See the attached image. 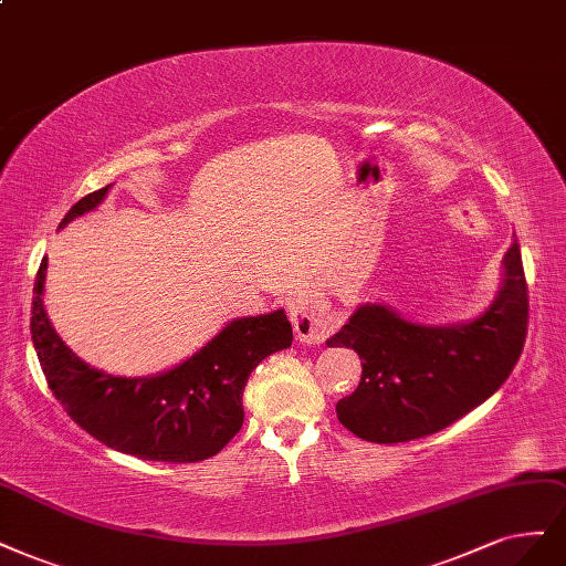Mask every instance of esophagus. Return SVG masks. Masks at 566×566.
Listing matches in <instances>:
<instances>
[{
	"label": "esophagus",
	"instance_id": "obj_1",
	"mask_svg": "<svg viewBox=\"0 0 566 566\" xmlns=\"http://www.w3.org/2000/svg\"><path fill=\"white\" fill-rule=\"evenodd\" d=\"M290 321L295 327V337L302 344H321L337 327V318L329 306L308 295H302L290 304Z\"/></svg>",
	"mask_w": 566,
	"mask_h": 566
}]
</instances>
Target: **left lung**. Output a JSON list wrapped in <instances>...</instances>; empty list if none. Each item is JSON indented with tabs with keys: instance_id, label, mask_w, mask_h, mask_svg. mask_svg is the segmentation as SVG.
Listing matches in <instances>:
<instances>
[{
	"instance_id": "8db88e82",
	"label": "left lung",
	"mask_w": 566,
	"mask_h": 566,
	"mask_svg": "<svg viewBox=\"0 0 566 566\" xmlns=\"http://www.w3.org/2000/svg\"><path fill=\"white\" fill-rule=\"evenodd\" d=\"M503 266L499 297L471 323L426 327L365 304L327 339V346L354 348L363 360L358 388L337 402V419L350 433L379 444L438 433L509 379L530 323L517 241Z\"/></svg>"
}]
</instances>
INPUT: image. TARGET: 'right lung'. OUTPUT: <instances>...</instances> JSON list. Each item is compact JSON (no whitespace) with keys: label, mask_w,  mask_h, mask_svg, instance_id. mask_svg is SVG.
Returning a JSON list of instances; mask_svg holds the SVG:
<instances>
[{"label":"right lung","mask_w":566,"mask_h":566,"mask_svg":"<svg viewBox=\"0 0 566 566\" xmlns=\"http://www.w3.org/2000/svg\"><path fill=\"white\" fill-rule=\"evenodd\" d=\"M112 185L76 201L61 227L105 199ZM44 271H36L30 333L46 384L88 436L147 461L197 463L216 457L243 426V388L266 356L292 344L283 308L231 321L218 337L157 377H112L76 358L44 311Z\"/></svg>","instance_id":"obj_1"}]
</instances>
